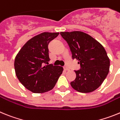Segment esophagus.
Instances as JSON below:
<instances>
[{
	"mask_svg": "<svg viewBox=\"0 0 120 120\" xmlns=\"http://www.w3.org/2000/svg\"><path fill=\"white\" fill-rule=\"evenodd\" d=\"M64 70H65V71L69 70V68H68L67 67H64Z\"/></svg>",
	"mask_w": 120,
	"mask_h": 120,
	"instance_id": "34e87169",
	"label": "esophagus"
}]
</instances>
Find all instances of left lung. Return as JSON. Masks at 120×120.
<instances>
[{
    "label": "left lung",
    "mask_w": 120,
    "mask_h": 120,
    "mask_svg": "<svg viewBox=\"0 0 120 120\" xmlns=\"http://www.w3.org/2000/svg\"><path fill=\"white\" fill-rule=\"evenodd\" d=\"M68 43L72 58L79 61V70L75 71L76 77L70 83L73 89L87 93L98 88L109 71L110 60L102 45L93 37L80 31L61 32Z\"/></svg>",
    "instance_id": "8db88e82"
}]
</instances>
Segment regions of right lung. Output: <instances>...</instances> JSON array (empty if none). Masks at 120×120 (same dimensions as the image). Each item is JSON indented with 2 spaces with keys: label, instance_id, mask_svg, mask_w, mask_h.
<instances>
[{
  "label": "right lung",
  "instance_id": "obj_1",
  "mask_svg": "<svg viewBox=\"0 0 120 120\" xmlns=\"http://www.w3.org/2000/svg\"><path fill=\"white\" fill-rule=\"evenodd\" d=\"M59 32H43L29 40L15 56L14 68L19 81L34 93L52 90L62 73L61 66L49 64V43ZM44 63L48 65L44 66Z\"/></svg>",
  "mask_w": 120,
  "mask_h": 120
}]
</instances>
